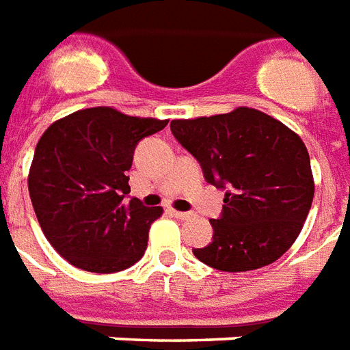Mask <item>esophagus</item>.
I'll use <instances>...</instances> for the list:
<instances>
[{"mask_svg":"<svg viewBox=\"0 0 350 350\" xmlns=\"http://www.w3.org/2000/svg\"><path fill=\"white\" fill-rule=\"evenodd\" d=\"M168 213L176 217V219H182V221H187L191 213H185V211H178V209H168Z\"/></svg>","mask_w":350,"mask_h":350,"instance_id":"1","label":"esophagus"}]
</instances>
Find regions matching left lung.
<instances>
[{
	"mask_svg": "<svg viewBox=\"0 0 350 350\" xmlns=\"http://www.w3.org/2000/svg\"><path fill=\"white\" fill-rule=\"evenodd\" d=\"M170 129L200 163L204 176L228 187L213 241L193 252L224 273L271 265L291 248L312 208L310 155L293 129L252 107L178 118Z\"/></svg>",
	"mask_w": 350,
	"mask_h": 350,
	"instance_id": "1",
	"label": "left lung"
}]
</instances>
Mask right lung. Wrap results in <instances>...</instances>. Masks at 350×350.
Returning a JSON list of instances; mask_svg holds the SVG:
<instances>
[{
  "mask_svg": "<svg viewBox=\"0 0 350 350\" xmlns=\"http://www.w3.org/2000/svg\"><path fill=\"white\" fill-rule=\"evenodd\" d=\"M168 120L115 107H89L63 116L38 139L27 187L46 239L70 265L111 274L135 265L148 247L163 208L126 204L133 150Z\"/></svg>",
  "mask_w": 350,
  "mask_h": 350,
  "instance_id": "right-lung-1",
  "label": "right lung"
}]
</instances>
